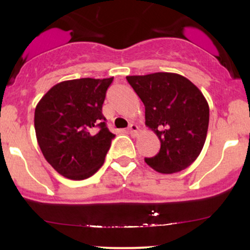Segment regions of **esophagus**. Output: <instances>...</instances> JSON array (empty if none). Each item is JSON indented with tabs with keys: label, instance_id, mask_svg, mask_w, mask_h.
<instances>
[{
	"label": "esophagus",
	"instance_id": "obj_1",
	"mask_svg": "<svg viewBox=\"0 0 250 250\" xmlns=\"http://www.w3.org/2000/svg\"><path fill=\"white\" fill-rule=\"evenodd\" d=\"M128 131H129V134H131V135H136V134H137V131H139V127H137L136 125H129V127H128Z\"/></svg>",
	"mask_w": 250,
	"mask_h": 250
}]
</instances>
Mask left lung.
<instances>
[{"label": "left lung", "instance_id": "8db88e82", "mask_svg": "<svg viewBox=\"0 0 250 250\" xmlns=\"http://www.w3.org/2000/svg\"><path fill=\"white\" fill-rule=\"evenodd\" d=\"M146 107V125L161 142L145 161L161 174L183 170L197 159L207 137L209 105L193 82L175 73L125 77Z\"/></svg>", "mask_w": 250, "mask_h": 250}]
</instances>
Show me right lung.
I'll use <instances>...</instances> for the list:
<instances>
[{"label": "right lung", "mask_w": 250, "mask_h": 250, "mask_svg": "<svg viewBox=\"0 0 250 250\" xmlns=\"http://www.w3.org/2000/svg\"><path fill=\"white\" fill-rule=\"evenodd\" d=\"M113 79L60 82L37 103V143L47 162L67 179H88L104 163L115 135L105 125L102 104Z\"/></svg>", "instance_id": "right-lung-1"}]
</instances>
